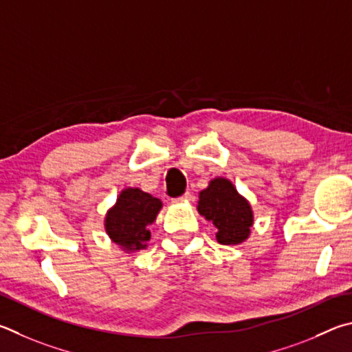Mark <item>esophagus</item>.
<instances>
[{
  "instance_id": "obj_1",
  "label": "esophagus",
  "mask_w": 352,
  "mask_h": 352,
  "mask_svg": "<svg viewBox=\"0 0 352 352\" xmlns=\"http://www.w3.org/2000/svg\"><path fill=\"white\" fill-rule=\"evenodd\" d=\"M190 199H192V193H190V192H186V193H184L182 196H179V198H176L175 199V202H184V201H190Z\"/></svg>"
}]
</instances>
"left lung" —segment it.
Segmentation results:
<instances>
[{
  "label": "left lung",
  "mask_w": 352,
  "mask_h": 352,
  "mask_svg": "<svg viewBox=\"0 0 352 352\" xmlns=\"http://www.w3.org/2000/svg\"><path fill=\"white\" fill-rule=\"evenodd\" d=\"M198 212L217 227L219 244H239L248 239L254 224V213L249 202L224 177L213 179L199 193Z\"/></svg>",
  "instance_id": "left-lung-1"
}]
</instances>
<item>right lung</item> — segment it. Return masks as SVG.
Listing matches in <instances>:
<instances>
[{"mask_svg": "<svg viewBox=\"0 0 352 352\" xmlns=\"http://www.w3.org/2000/svg\"><path fill=\"white\" fill-rule=\"evenodd\" d=\"M160 207L162 202L139 188L123 190L104 221L109 238L125 250L144 249Z\"/></svg>", "mask_w": 352, "mask_h": 352, "instance_id": "1", "label": "right lung"}]
</instances>
